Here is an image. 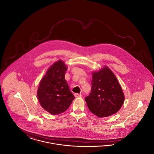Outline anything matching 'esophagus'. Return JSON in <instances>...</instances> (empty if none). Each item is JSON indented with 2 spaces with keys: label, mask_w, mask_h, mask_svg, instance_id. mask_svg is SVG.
Wrapping results in <instances>:
<instances>
[{
  "label": "esophagus",
  "mask_w": 154,
  "mask_h": 154,
  "mask_svg": "<svg viewBox=\"0 0 154 154\" xmlns=\"http://www.w3.org/2000/svg\"><path fill=\"white\" fill-rule=\"evenodd\" d=\"M81 94H74V96L75 97H80L81 96Z\"/></svg>",
  "instance_id": "34e87169"
}]
</instances>
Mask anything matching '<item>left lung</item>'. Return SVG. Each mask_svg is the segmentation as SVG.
<instances>
[{"mask_svg":"<svg viewBox=\"0 0 154 154\" xmlns=\"http://www.w3.org/2000/svg\"><path fill=\"white\" fill-rule=\"evenodd\" d=\"M85 100L89 110L99 117H109L121 109L124 94L116 75L108 66L92 72L91 92Z\"/></svg>","mask_w":154,"mask_h":154,"instance_id":"left-lung-1","label":"left lung"}]
</instances>
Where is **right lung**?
Here are the masks:
<instances>
[{
	"instance_id": "obj_1",
	"label": "right lung",
	"mask_w": 154,
	"mask_h": 154,
	"mask_svg": "<svg viewBox=\"0 0 154 154\" xmlns=\"http://www.w3.org/2000/svg\"><path fill=\"white\" fill-rule=\"evenodd\" d=\"M65 63L59 60L50 66L40 81L37 96L41 106L52 115L67 110L75 98L70 92L65 76Z\"/></svg>"
}]
</instances>
